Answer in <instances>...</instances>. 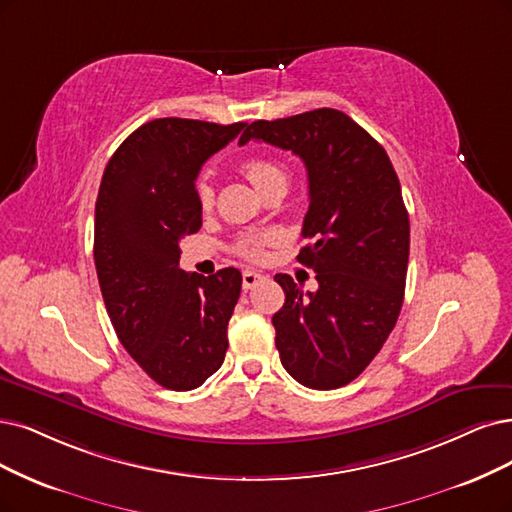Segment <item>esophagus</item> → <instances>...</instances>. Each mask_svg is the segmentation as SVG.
Listing matches in <instances>:
<instances>
[{
  "label": "esophagus",
  "instance_id": "esophagus-1",
  "mask_svg": "<svg viewBox=\"0 0 512 512\" xmlns=\"http://www.w3.org/2000/svg\"><path fill=\"white\" fill-rule=\"evenodd\" d=\"M261 280H266V276L259 274V272H255V270H244V272H242V287H244V289H253V287H257Z\"/></svg>",
  "mask_w": 512,
  "mask_h": 512
}]
</instances>
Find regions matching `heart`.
Returning <instances> with one entry per match:
<instances>
[{
	"instance_id": "1",
	"label": "heart",
	"mask_w": 512,
	"mask_h": 512,
	"mask_svg": "<svg viewBox=\"0 0 512 512\" xmlns=\"http://www.w3.org/2000/svg\"><path fill=\"white\" fill-rule=\"evenodd\" d=\"M240 170L261 196L276 192V189H287V168L272 158H249L240 164ZM198 204L204 213L213 208V189L206 183H198ZM266 242L268 236H242L234 244V253L244 259H261Z\"/></svg>"
}]
</instances>
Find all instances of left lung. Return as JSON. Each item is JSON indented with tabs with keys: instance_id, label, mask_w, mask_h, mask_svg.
I'll return each mask as SVG.
<instances>
[{
	"instance_id": "8db88e82",
	"label": "left lung",
	"mask_w": 512,
	"mask_h": 512,
	"mask_svg": "<svg viewBox=\"0 0 512 512\" xmlns=\"http://www.w3.org/2000/svg\"><path fill=\"white\" fill-rule=\"evenodd\" d=\"M289 149L308 170L310 206L297 259L316 272V291L287 274L274 316L280 363L314 390L356 380L382 350L401 314L409 263V215L399 177L365 128L344 111L314 109L246 126L240 145Z\"/></svg>"
}]
</instances>
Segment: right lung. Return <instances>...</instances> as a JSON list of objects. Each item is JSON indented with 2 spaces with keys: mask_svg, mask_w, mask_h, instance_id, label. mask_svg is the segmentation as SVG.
Listing matches in <instances>:
<instances>
[{
  "mask_svg": "<svg viewBox=\"0 0 512 512\" xmlns=\"http://www.w3.org/2000/svg\"><path fill=\"white\" fill-rule=\"evenodd\" d=\"M244 122L160 118L116 149L94 208V266L111 325L137 365L168 390H194L221 365L242 274L179 268L202 225L196 177Z\"/></svg>",
  "mask_w": 512,
  "mask_h": 512,
  "instance_id": "1",
  "label": "right lung"
}]
</instances>
